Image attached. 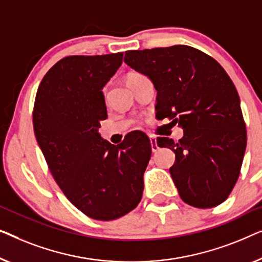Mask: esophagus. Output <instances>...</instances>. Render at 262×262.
Masks as SVG:
<instances>
[{
	"instance_id": "1",
	"label": "esophagus",
	"mask_w": 262,
	"mask_h": 262,
	"mask_svg": "<svg viewBox=\"0 0 262 262\" xmlns=\"http://www.w3.org/2000/svg\"><path fill=\"white\" fill-rule=\"evenodd\" d=\"M149 141H150V147H152V152H157L159 149V147L157 145V139L154 136H149Z\"/></svg>"
}]
</instances>
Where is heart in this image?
<instances>
[{"instance_id":"heart-1","label":"heart","mask_w":262,"mask_h":262,"mask_svg":"<svg viewBox=\"0 0 262 262\" xmlns=\"http://www.w3.org/2000/svg\"><path fill=\"white\" fill-rule=\"evenodd\" d=\"M141 76H142V75H140V73L132 72V73H129V75H127V77H126V83H127V84L130 83V82H133V80L140 78V77H141Z\"/></svg>"}]
</instances>
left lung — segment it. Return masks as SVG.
I'll use <instances>...</instances> for the list:
<instances>
[{"instance_id": "left-lung-1", "label": "left lung", "mask_w": 262, "mask_h": 262, "mask_svg": "<svg viewBox=\"0 0 262 262\" xmlns=\"http://www.w3.org/2000/svg\"><path fill=\"white\" fill-rule=\"evenodd\" d=\"M124 62L150 79L157 117L184 130L178 142L158 138L176 154L169 173L179 196L196 208H212L229 196L247 146L240 97L215 59L190 46L127 51Z\"/></svg>"}]
</instances>
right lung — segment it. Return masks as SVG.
<instances>
[{"instance_id": "add662e5", "label": "right lung", "mask_w": 262, "mask_h": 262, "mask_svg": "<svg viewBox=\"0 0 262 262\" xmlns=\"http://www.w3.org/2000/svg\"><path fill=\"white\" fill-rule=\"evenodd\" d=\"M123 53L59 60L36 93L33 127L54 180L68 200L94 220L112 221L136 208L152 147L135 133L112 145L98 133L108 117L103 88Z\"/></svg>"}]
</instances>
